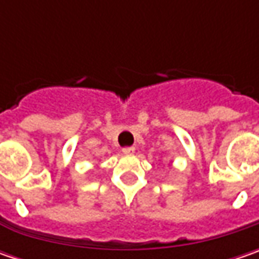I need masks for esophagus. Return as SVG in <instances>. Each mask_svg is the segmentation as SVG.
Wrapping results in <instances>:
<instances>
[{"label": "esophagus", "instance_id": "34e87169", "mask_svg": "<svg viewBox=\"0 0 259 259\" xmlns=\"http://www.w3.org/2000/svg\"><path fill=\"white\" fill-rule=\"evenodd\" d=\"M134 147H124V148H122V153H124V154H134Z\"/></svg>", "mask_w": 259, "mask_h": 259}]
</instances>
